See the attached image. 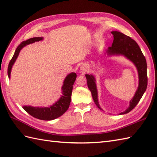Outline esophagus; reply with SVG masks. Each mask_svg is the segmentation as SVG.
I'll use <instances>...</instances> for the list:
<instances>
[{"label":"esophagus","instance_id":"obj_1","mask_svg":"<svg viewBox=\"0 0 157 157\" xmlns=\"http://www.w3.org/2000/svg\"><path fill=\"white\" fill-rule=\"evenodd\" d=\"M85 68H86V66H84V65H83V66H82V67H81V69H82V70L85 69Z\"/></svg>","mask_w":157,"mask_h":157}]
</instances>
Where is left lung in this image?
Returning a JSON list of instances; mask_svg holds the SVG:
<instances>
[{"mask_svg": "<svg viewBox=\"0 0 157 157\" xmlns=\"http://www.w3.org/2000/svg\"><path fill=\"white\" fill-rule=\"evenodd\" d=\"M111 34L113 35L114 39H113L112 46H109L106 50V54H107L108 56H124L134 63L138 73L139 84L137 90L134 97L129 102V107L125 111L119 113V115H124L131 111L137 105L146 91L148 84L147 64H146V59L142 52L140 48L139 47L138 44L134 40L117 31H113L111 32ZM85 75L87 79L88 88L92 93V98L96 105L98 106V109L102 110L98 102V91L95 77L92 74H86Z\"/></svg>", "mask_w": 157, "mask_h": 157, "instance_id": "8db88e82", "label": "left lung"}]
</instances>
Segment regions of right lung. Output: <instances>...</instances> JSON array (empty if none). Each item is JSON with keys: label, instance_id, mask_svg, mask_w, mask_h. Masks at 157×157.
<instances>
[{"label": "right lung", "instance_id": "1", "mask_svg": "<svg viewBox=\"0 0 157 157\" xmlns=\"http://www.w3.org/2000/svg\"><path fill=\"white\" fill-rule=\"evenodd\" d=\"M42 37H35L29 38L27 40L22 42L17 48H16L15 54L13 58L9 62L8 67V76L9 78H11V72L12 67L14 64L17 58L19 55L20 51L29 44H32L35 42H39L42 40ZM77 78L75 73H71L66 76L63 82V84L61 88L62 95L60 98L54 103L52 105L48 107H39V106H23V109L28 113L29 115L38 119L45 120V121H51L61 117L68 109L70 102H71V96L73 90V86Z\"/></svg>", "mask_w": 157, "mask_h": 157}]
</instances>
